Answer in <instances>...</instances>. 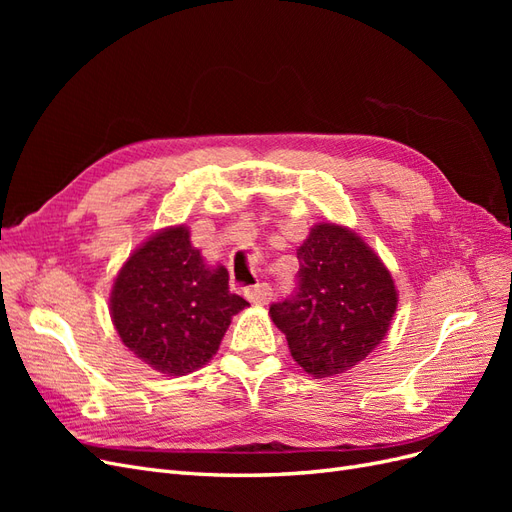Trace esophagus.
<instances>
[{"instance_id":"1","label":"esophagus","mask_w":512,"mask_h":512,"mask_svg":"<svg viewBox=\"0 0 512 512\" xmlns=\"http://www.w3.org/2000/svg\"><path fill=\"white\" fill-rule=\"evenodd\" d=\"M245 297L250 299L252 303L256 305H267L273 297V288L267 284V282H260V284H254L245 290Z\"/></svg>"}]
</instances>
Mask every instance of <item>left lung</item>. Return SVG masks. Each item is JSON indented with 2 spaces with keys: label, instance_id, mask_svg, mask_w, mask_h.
<instances>
[{
  "label": "left lung",
  "instance_id": "left-lung-1",
  "mask_svg": "<svg viewBox=\"0 0 512 512\" xmlns=\"http://www.w3.org/2000/svg\"><path fill=\"white\" fill-rule=\"evenodd\" d=\"M297 258V288L269 314L307 374H344L389 331L397 307L393 277L363 239L335 224L314 226Z\"/></svg>",
  "mask_w": 512,
  "mask_h": 512
}]
</instances>
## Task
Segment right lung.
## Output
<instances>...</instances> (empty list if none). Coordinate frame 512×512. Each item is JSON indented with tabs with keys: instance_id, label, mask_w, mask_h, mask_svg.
Returning <instances> with one entry per match:
<instances>
[{
	"instance_id": "1",
	"label": "right lung",
	"mask_w": 512,
	"mask_h": 512,
	"mask_svg": "<svg viewBox=\"0 0 512 512\" xmlns=\"http://www.w3.org/2000/svg\"><path fill=\"white\" fill-rule=\"evenodd\" d=\"M247 303L228 271L209 269L185 226L151 237L121 267L111 316L121 342L149 367L185 376L218 352L230 318Z\"/></svg>"
}]
</instances>
